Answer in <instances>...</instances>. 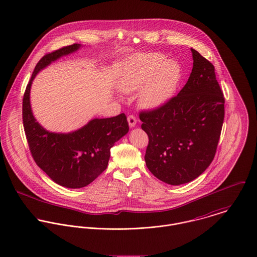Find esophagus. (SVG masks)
Listing matches in <instances>:
<instances>
[{
    "label": "esophagus",
    "mask_w": 257,
    "mask_h": 257,
    "mask_svg": "<svg viewBox=\"0 0 257 257\" xmlns=\"http://www.w3.org/2000/svg\"><path fill=\"white\" fill-rule=\"evenodd\" d=\"M127 122L130 127H135L137 122H138V118L135 115H128L127 116Z\"/></svg>",
    "instance_id": "esophagus-1"
}]
</instances>
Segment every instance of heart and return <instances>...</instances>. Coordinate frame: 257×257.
<instances>
[{
  "mask_svg": "<svg viewBox=\"0 0 257 257\" xmlns=\"http://www.w3.org/2000/svg\"><path fill=\"white\" fill-rule=\"evenodd\" d=\"M181 67L163 55L150 53L126 61L115 81L122 93L140 92L142 107L155 109L166 103L176 92L181 79Z\"/></svg>",
  "mask_w": 257,
  "mask_h": 257,
  "instance_id": "1",
  "label": "heart"
}]
</instances>
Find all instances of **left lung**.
<instances>
[{"mask_svg":"<svg viewBox=\"0 0 257 257\" xmlns=\"http://www.w3.org/2000/svg\"><path fill=\"white\" fill-rule=\"evenodd\" d=\"M191 51L192 72L178 95L140 113L149 140L147 168L162 182L174 186L193 181L209 167L224 117V98L214 65L195 49Z\"/></svg>","mask_w":257,"mask_h":257,"instance_id":"left-lung-1","label":"left lung"}]
</instances>
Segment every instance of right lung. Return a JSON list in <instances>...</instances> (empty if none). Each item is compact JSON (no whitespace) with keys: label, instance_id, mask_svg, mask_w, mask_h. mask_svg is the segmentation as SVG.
Segmentation results:
<instances>
[{"label":"right lung","instance_id":"obj_1","mask_svg":"<svg viewBox=\"0 0 257 257\" xmlns=\"http://www.w3.org/2000/svg\"><path fill=\"white\" fill-rule=\"evenodd\" d=\"M81 44L65 46L44 55L37 64L23 101L25 133L32 155L49 178L71 189L93 182L107 168L110 148L128 133L124 113L107 118H93L71 133H51L35 117L31 106V88L37 73L62 56L80 49Z\"/></svg>","mask_w":257,"mask_h":257}]
</instances>
